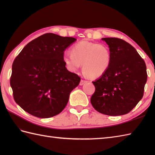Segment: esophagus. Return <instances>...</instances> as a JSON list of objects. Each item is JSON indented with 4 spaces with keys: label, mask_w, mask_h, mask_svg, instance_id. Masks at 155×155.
Listing matches in <instances>:
<instances>
[{
    "label": "esophagus",
    "mask_w": 155,
    "mask_h": 155,
    "mask_svg": "<svg viewBox=\"0 0 155 155\" xmlns=\"http://www.w3.org/2000/svg\"><path fill=\"white\" fill-rule=\"evenodd\" d=\"M86 83H87V81H84V80L82 79V80L81 81V82H80V85H81V86H82V85H83L84 84H85Z\"/></svg>",
    "instance_id": "1"
}]
</instances>
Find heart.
I'll return each instance as SVG.
<instances>
[{
  "label": "heart",
  "instance_id": "heart-1",
  "mask_svg": "<svg viewBox=\"0 0 155 155\" xmlns=\"http://www.w3.org/2000/svg\"><path fill=\"white\" fill-rule=\"evenodd\" d=\"M62 60L69 71L75 72L83 64V72L90 78L103 76L110 67L111 53L107 46L83 41L74 45L71 54H66Z\"/></svg>",
  "mask_w": 155,
  "mask_h": 155
}]
</instances>
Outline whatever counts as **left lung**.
I'll list each match as a JSON object with an SVG mask.
<instances>
[{"instance_id": "obj_1", "label": "left lung", "mask_w": 155, "mask_h": 155, "mask_svg": "<svg viewBox=\"0 0 155 155\" xmlns=\"http://www.w3.org/2000/svg\"><path fill=\"white\" fill-rule=\"evenodd\" d=\"M111 53L108 70L93 82L91 103L96 110L109 116L127 114L142 99L147 80V67L132 45L117 38H103Z\"/></svg>"}]
</instances>
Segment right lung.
I'll use <instances>...</instances> for the list:
<instances>
[{
    "label": "right lung",
    "instance_id": "add662e5",
    "mask_svg": "<svg viewBox=\"0 0 155 155\" xmlns=\"http://www.w3.org/2000/svg\"><path fill=\"white\" fill-rule=\"evenodd\" d=\"M77 39L42 35L25 46L13 62L10 84L16 104L38 118L62 111L81 78L66 68L64 51Z\"/></svg>",
    "mask_w": 155,
    "mask_h": 155
}]
</instances>
